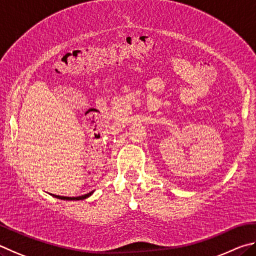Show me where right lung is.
<instances>
[{
  "label": "right lung",
  "mask_w": 256,
  "mask_h": 256,
  "mask_svg": "<svg viewBox=\"0 0 256 256\" xmlns=\"http://www.w3.org/2000/svg\"><path fill=\"white\" fill-rule=\"evenodd\" d=\"M92 194L93 192H90V194H86L80 196H56V194H52V196H55V198L60 199V200H83V199L88 198V196Z\"/></svg>",
  "instance_id": "obj_1"
}]
</instances>
